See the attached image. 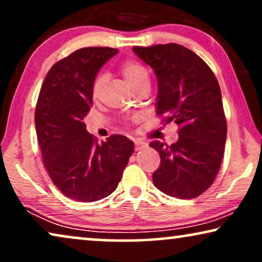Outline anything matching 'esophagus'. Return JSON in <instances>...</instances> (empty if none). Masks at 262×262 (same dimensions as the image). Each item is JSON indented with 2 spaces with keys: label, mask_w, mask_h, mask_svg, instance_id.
I'll use <instances>...</instances> for the list:
<instances>
[{
  "label": "esophagus",
  "mask_w": 262,
  "mask_h": 262,
  "mask_svg": "<svg viewBox=\"0 0 262 262\" xmlns=\"http://www.w3.org/2000/svg\"><path fill=\"white\" fill-rule=\"evenodd\" d=\"M146 146H148V143H145V142H142V141H136L135 142V149L137 150H143V149H145Z\"/></svg>",
  "instance_id": "obj_1"
}]
</instances>
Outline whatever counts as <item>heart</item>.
<instances>
[{"instance_id":"b5f03b06","label":"heart","mask_w":262,"mask_h":262,"mask_svg":"<svg viewBox=\"0 0 262 262\" xmlns=\"http://www.w3.org/2000/svg\"><path fill=\"white\" fill-rule=\"evenodd\" d=\"M121 73L123 76L128 84L132 88L136 85L142 83L144 81H149V73L146 68L137 60H126L123 66H121ZM105 84V76L102 74L98 75L95 77L94 82L92 85V98L96 100L101 94V91Z\"/></svg>"}]
</instances>
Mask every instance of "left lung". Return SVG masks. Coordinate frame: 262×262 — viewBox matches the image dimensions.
Listing matches in <instances>:
<instances>
[{
  "instance_id": "obj_1",
  "label": "left lung",
  "mask_w": 262,
  "mask_h": 262,
  "mask_svg": "<svg viewBox=\"0 0 262 262\" xmlns=\"http://www.w3.org/2000/svg\"><path fill=\"white\" fill-rule=\"evenodd\" d=\"M134 52L152 68L159 84L156 112L179 125L177 143H150L161 163L154 185L179 199L195 198L212 185L220 170L227 139L221 88L209 66L179 44L142 48Z\"/></svg>"
}]
</instances>
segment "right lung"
Segmentation results:
<instances>
[{
	"mask_svg": "<svg viewBox=\"0 0 262 262\" xmlns=\"http://www.w3.org/2000/svg\"><path fill=\"white\" fill-rule=\"evenodd\" d=\"M117 52L77 50L53 64L39 93L34 121L44 166L56 187L77 202H96L116 191L134 152V142L121 135L99 144L83 121L93 105V82Z\"/></svg>",
	"mask_w": 262,
	"mask_h": 262,
	"instance_id": "add662e5",
	"label": "right lung"
}]
</instances>
